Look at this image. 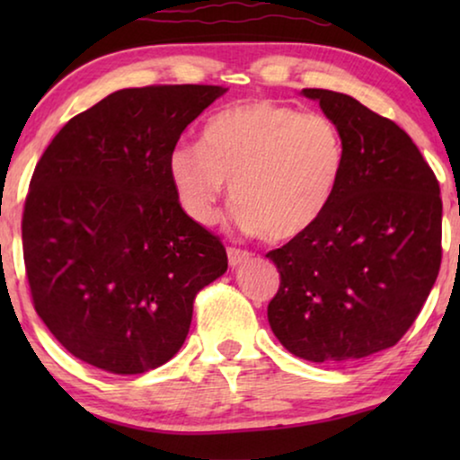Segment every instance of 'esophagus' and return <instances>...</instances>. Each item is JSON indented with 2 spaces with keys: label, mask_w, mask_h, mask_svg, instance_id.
Here are the masks:
<instances>
[{
  "label": "esophagus",
  "mask_w": 460,
  "mask_h": 460,
  "mask_svg": "<svg viewBox=\"0 0 460 460\" xmlns=\"http://www.w3.org/2000/svg\"><path fill=\"white\" fill-rule=\"evenodd\" d=\"M249 260H251L249 251L234 249V247L228 249V263H230V268H238V266H241V263H247Z\"/></svg>",
  "instance_id": "1"
}]
</instances>
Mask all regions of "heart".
<instances>
[{"label": "heart", "mask_w": 460, "mask_h": 460, "mask_svg": "<svg viewBox=\"0 0 460 460\" xmlns=\"http://www.w3.org/2000/svg\"><path fill=\"white\" fill-rule=\"evenodd\" d=\"M167 169L192 222H216L232 181L238 226L270 243H287L312 230L329 209L345 169V140L329 117L251 100L217 112L205 125L203 144H175Z\"/></svg>", "instance_id": "1"}]
</instances>
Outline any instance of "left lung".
I'll return each instance as SVG.
<instances>
[{"mask_svg":"<svg viewBox=\"0 0 460 460\" xmlns=\"http://www.w3.org/2000/svg\"><path fill=\"white\" fill-rule=\"evenodd\" d=\"M301 93L341 129L345 169L320 222L268 253L280 272L268 320L293 356L360 360L398 343L436 285L439 184L394 121L345 93Z\"/></svg>","mask_w":460,"mask_h":460,"instance_id":"1","label":"left lung"}]
</instances>
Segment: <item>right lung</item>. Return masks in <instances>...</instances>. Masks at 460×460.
Returning <instances> with one entry per match:
<instances>
[{"mask_svg":"<svg viewBox=\"0 0 460 460\" xmlns=\"http://www.w3.org/2000/svg\"><path fill=\"white\" fill-rule=\"evenodd\" d=\"M228 92L119 90L73 117L37 163L22 216L35 312L75 358L142 375L178 354L200 288L228 270L217 236L186 216L167 159Z\"/></svg>","mask_w":460,"mask_h":460,"instance_id":"right-lung-1","label":"right lung"}]
</instances>
